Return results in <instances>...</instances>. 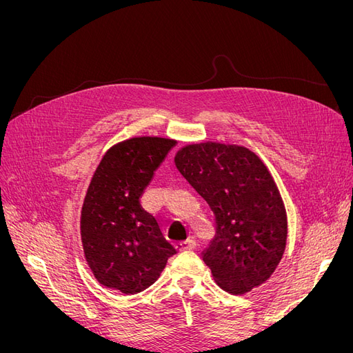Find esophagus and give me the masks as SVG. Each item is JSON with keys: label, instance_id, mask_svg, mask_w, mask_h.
Listing matches in <instances>:
<instances>
[{"label": "esophagus", "instance_id": "obj_1", "mask_svg": "<svg viewBox=\"0 0 353 353\" xmlns=\"http://www.w3.org/2000/svg\"><path fill=\"white\" fill-rule=\"evenodd\" d=\"M176 248H178V250H181V252H184V250H193V249L196 248V241L188 239V240H185V241H183V243L176 244Z\"/></svg>", "mask_w": 353, "mask_h": 353}]
</instances>
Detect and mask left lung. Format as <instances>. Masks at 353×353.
<instances>
[{"mask_svg":"<svg viewBox=\"0 0 353 353\" xmlns=\"http://www.w3.org/2000/svg\"><path fill=\"white\" fill-rule=\"evenodd\" d=\"M175 165L208 201L216 236L203 253L213 280L231 294L263 284L279 266L287 243L280 190L261 157L236 144H187Z\"/></svg>","mask_w":353,"mask_h":353,"instance_id":"left-lung-1","label":"left lung"}]
</instances>
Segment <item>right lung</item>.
Segmentation results:
<instances>
[{
    "label": "right lung",
    "mask_w": 353,
    "mask_h": 353,
    "mask_svg": "<svg viewBox=\"0 0 353 353\" xmlns=\"http://www.w3.org/2000/svg\"><path fill=\"white\" fill-rule=\"evenodd\" d=\"M175 140L134 137L110 147L81 210L83 256L101 285L135 294L150 287L176 250L140 197Z\"/></svg>",
    "instance_id": "add662e5"
}]
</instances>
